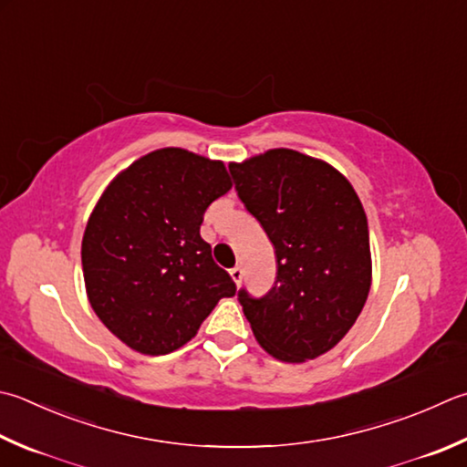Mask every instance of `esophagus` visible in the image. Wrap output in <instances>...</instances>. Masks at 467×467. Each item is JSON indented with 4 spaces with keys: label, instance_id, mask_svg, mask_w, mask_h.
Returning a JSON list of instances; mask_svg holds the SVG:
<instances>
[{
    "label": "esophagus",
    "instance_id": "1",
    "mask_svg": "<svg viewBox=\"0 0 467 467\" xmlns=\"http://www.w3.org/2000/svg\"><path fill=\"white\" fill-rule=\"evenodd\" d=\"M230 275H232V278H234V283L240 285L242 278H244V268H242V266H234V268L230 270Z\"/></svg>",
    "mask_w": 467,
    "mask_h": 467
}]
</instances>
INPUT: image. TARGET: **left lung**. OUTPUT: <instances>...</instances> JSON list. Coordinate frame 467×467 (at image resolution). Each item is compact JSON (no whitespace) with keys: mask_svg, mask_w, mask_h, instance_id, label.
I'll return each instance as SVG.
<instances>
[{"mask_svg":"<svg viewBox=\"0 0 467 467\" xmlns=\"http://www.w3.org/2000/svg\"><path fill=\"white\" fill-rule=\"evenodd\" d=\"M230 172L276 254L266 295L237 290L254 336L283 362L325 354L356 323L372 283L368 219L354 187L333 166L286 148Z\"/></svg>","mask_w":467,"mask_h":467,"instance_id":"left-lung-1","label":"left lung"}]
</instances>
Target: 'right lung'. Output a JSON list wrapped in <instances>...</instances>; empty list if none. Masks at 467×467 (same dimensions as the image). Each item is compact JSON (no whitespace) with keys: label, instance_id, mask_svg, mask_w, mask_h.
Wrapping results in <instances>:
<instances>
[{"label":"right lung","instance_id":"right-lung-1","mask_svg":"<svg viewBox=\"0 0 467 467\" xmlns=\"http://www.w3.org/2000/svg\"><path fill=\"white\" fill-rule=\"evenodd\" d=\"M230 189L223 162L162 148L103 192L83 235L85 286L97 317L131 349L171 354L219 298L235 295L199 234L207 207Z\"/></svg>","mask_w":467,"mask_h":467}]
</instances>
